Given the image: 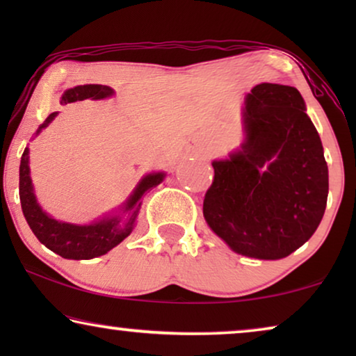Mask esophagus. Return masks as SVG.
Instances as JSON below:
<instances>
[{"instance_id":"esophagus-1","label":"esophagus","mask_w":356,"mask_h":356,"mask_svg":"<svg viewBox=\"0 0 356 356\" xmlns=\"http://www.w3.org/2000/svg\"><path fill=\"white\" fill-rule=\"evenodd\" d=\"M189 149H191L194 154H201L202 152L201 144H197V143H191V145H189Z\"/></svg>"}]
</instances>
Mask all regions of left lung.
<instances>
[{
  "instance_id": "1",
  "label": "left lung",
  "mask_w": 356,
  "mask_h": 356,
  "mask_svg": "<svg viewBox=\"0 0 356 356\" xmlns=\"http://www.w3.org/2000/svg\"><path fill=\"white\" fill-rule=\"evenodd\" d=\"M245 129L240 152L212 163L204 217L235 252L282 259L323 220L329 193L323 144L303 97L290 86L252 87Z\"/></svg>"
}]
</instances>
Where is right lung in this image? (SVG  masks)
Segmentation results:
<instances>
[{
	"label": "right lung",
	"instance_id": "add662e5",
	"mask_svg": "<svg viewBox=\"0 0 356 356\" xmlns=\"http://www.w3.org/2000/svg\"><path fill=\"white\" fill-rule=\"evenodd\" d=\"M111 94H113V90L106 86H77L74 89L65 92V95L61 97V104L66 105L86 99H105ZM56 115L58 113L55 111L48 116L37 133L47 128L48 123H51V120H55ZM163 177V173L147 175L138 184L133 196L128 199L124 206L126 217L105 218V220L92 223V225H71V223H63L48 217L38 207L35 196H33L31 175H29V149H26L21 159V167H19V197H21L24 217H26L29 227L42 245H45L48 250L56 252L61 257H66V259H92V257L102 256L113 250L129 235L140 209V197L150 188L162 183Z\"/></svg>",
	"mask_w": 356,
	"mask_h": 356
}]
</instances>
